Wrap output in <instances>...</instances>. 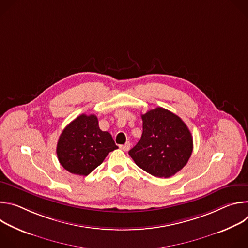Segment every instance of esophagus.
<instances>
[{"mask_svg":"<svg viewBox=\"0 0 248 248\" xmlns=\"http://www.w3.org/2000/svg\"><path fill=\"white\" fill-rule=\"evenodd\" d=\"M120 147H121V149L124 150V151H128L129 148H130V143H129V142H126V143H124V145H121Z\"/></svg>","mask_w":248,"mask_h":248,"instance_id":"esophagus-1","label":"esophagus"}]
</instances>
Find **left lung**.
Instances as JSON below:
<instances>
[{
  "instance_id": "obj_1",
  "label": "left lung",
  "mask_w": 248,
  "mask_h": 248,
  "mask_svg": "<svg viewBox=\"0 0 248 248\" xmlns=\"http://www.w3.org/2000/svg\"><path fill=\"white\" fill-rule=\"evenodd\" d=\"M143 132L128 154L135 164L158 178H170L188 162L192 135L184 121L173 113L158 107L141 115Z\"/></svg>"
}]
</instances>
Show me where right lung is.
<instances>
[{
	"instance_id": "add662e5",
	"label": "right lung",
	"mask_w": 248,
	"mask_h": 248,
	"mask_svg": "<svg viewBox=\"0 0 248 248\" xmlns=\"http://www.w3.org/2000/svg\"><path fill=\"white\" fill-rule=\"evenodd\" d=\"M117 148L112 135L99 128L97 117L82 114L62 130L57 144V155L66 170L87 175Z\"/></svg>"
}]
</instances>
